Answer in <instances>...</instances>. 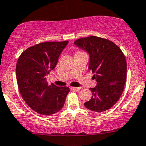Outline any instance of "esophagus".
Wrapping results in <instances>:
<instances>
[{
    "mask_svg": "<svg viewBox=\"0 0 146 146\" xmlns=\"http://www.w3.org/2000/svg\"><path fill=\"white\" fill-rule=\"evenodd\" d=\"M70 90L75 91H79L80 90V88H74V87H71V88H70Z\"/></svg>",
    "mask_w": 146,
    "mask_h": 146,
    "instance_id": "esophagus-1",
    "label": "esophagus"
}]
</instances>
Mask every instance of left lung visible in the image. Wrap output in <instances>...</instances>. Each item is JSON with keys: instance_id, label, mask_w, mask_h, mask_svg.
Instances as JSON below:
<instances>
[{"instance_id": "left-lung-1", "label": "left lung", "mask_w": 146, "mask_h": 146, "mask_svg": "<svg viewBox=\"0 0 146 146\" xmlns=\"http://www.w3.org/2000/svg\"><path fill=\"white\" fill-rule=\"evenodd\" d=\"M74 44L88 53V68L94 73L97 85L91 88L92 96L84 103L88 110L102 112L120 98L126 79V61L120 48L114 42L96 36L81 38Z\"/></svg>"}]
</instances>
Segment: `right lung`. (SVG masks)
Instances as JSON below:
<instances>
[{"mask_svg": "<svg viewBox=\"0 0 146 146\" xmlns=\"http://www.w3.org/2000/svg\"><path fill=\"white\" fill-rule=\"evenodd\" d=\"M68 43L43 42L27 48L16 65L17 85L27 105L38 114L50 116L63 108L68 87L48 85L46 76L58 63V57Z\"/></svg>", "mask_w": 146, "mask_h": 146, "instance_id": "add662e5", "label": "right lung"}]
</instances>
